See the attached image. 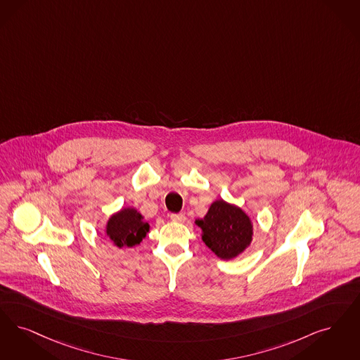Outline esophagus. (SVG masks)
<instances>
[{"label":"esophagus","mask_w":360,"mask_h":360,"mask_svg":"<svg viewBox=\"0 0 360 360\" xmlns=\"http://www.w3.org/2000/svg\"><path fill=\"white\" fill-rule=\"evenodd\" d=\"M170 219L173 221V222H179V224H182V222H185V219H186V217L185 214H181V213H178V214H170Z\"/></svg>","instance_id":"obj_1"}]
</instances>
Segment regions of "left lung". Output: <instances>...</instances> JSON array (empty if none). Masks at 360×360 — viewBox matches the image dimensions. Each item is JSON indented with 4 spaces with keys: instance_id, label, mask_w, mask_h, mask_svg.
<instances>
[{
    "instance_id": "obj_1",
    "label": "left lung",
    "mask_w": 360,
    "mask_h": 360,
    "mask_svg": "<svg viewBox=\"0 0 360 360\" xmlns=\"http://www.w3.org/2000/svg\"><path fill=\"white\" fill-rule=\"evenodd\" d=\"M195 224L202 229V241L221 259L237 257L252 243L250 218L241 207L224 200L213 202Z\"/></svg>"
}]
</instances>
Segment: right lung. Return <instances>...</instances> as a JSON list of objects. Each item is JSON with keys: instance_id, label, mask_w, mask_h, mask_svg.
<instances>
[{"instance_id": "1", "label": "right lung", "mask_w": 360, "mask_h": 360, "mask_svg": "<svg viewBox=\"0 0 360 360\" xmlns=\"http://www.w3.org/2000/svg\"><path fill=\"white\" fill-rule=\"evenodd\" d=\"M150 231L148 222L143 221V216L134 207H124L108 218L105 233L108 238L117 248L141 244V241Z\"/></svg>"}]
</instances>
